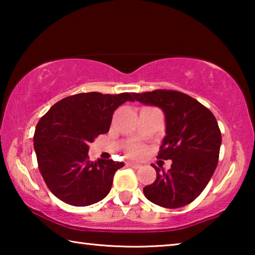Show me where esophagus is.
Segmentation results:
<instances>
[{"mask_svg": "<svg viewBox=\"0 0 255 255\" xmlns=\"http://www.w3.org/2000/svg\"><path fill=\"white\" fill-rule=\"evenodd\" d=\"M127 166H130V167H132V169H139V167H140L141 165H140V164H137V163L128 162V163H127Z\"/></svg>", "mask_w": 255, "mask_h": 255, "instance_id": "obj_1", "label": "esophagus"}]
</instances>
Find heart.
Returning <instances> with one entry per match:
<instances>
[{"instance_id":"heart-1","label":"heart","mask_w":255,"mask_h":255,"mask_svg":"<svg viewBox=\"0 0 255 255\" xmlns=\"http://www.w3.org/2000/svg\"><path fill=\"white\" fill-rule=\"evenodd\" d=\"M146 153V147L143 144H131L130 146H128L127 148V155L131 157H140Z\"/></svg>"}]
</instances>
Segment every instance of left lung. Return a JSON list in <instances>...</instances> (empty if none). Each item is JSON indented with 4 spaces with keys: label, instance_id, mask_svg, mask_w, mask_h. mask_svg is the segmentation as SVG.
<instances>
[{
    "label": "left lung",
    "instance_id": "obj_1",
    "mask_svg": "<svg viewBox=\"0 0 255 255\" xmlns=\"http://www.w3.org/2000/svg\"><path fill=\"white\" fill-rule=\"evenodd\" d=\"M137 101L159 107L165 114L166 136L157 158L172 159L169 172L156 171V180L143 189L145 197L164 208L187 206L204 191L219 157L222 132L208 108L174 90L133 93Z\"/></svg>",
    "mask_w": 255,
    "mask_h": 255
}]
</instances>
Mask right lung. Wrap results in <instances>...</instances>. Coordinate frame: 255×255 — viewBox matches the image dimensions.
<instances>
[{
  "instance_id": "add662e5",
  "label": "right lung",
  "mask_w": 255,
  "mask_h": 255,
  "mask_svg": "<svg viewBox=\"0 0 255 255\" xmlns=\"http://www.w3.org/2000/svg\"><path fill=\"white\" fill-rule=\"evenodd\" d=\"M133 93H79L64 98L42 116L36 126L33 146L38 167L53 195L65 204H97L110 192L123 162L88 155L90 143L109 131L112 115Z\"/></svg>"
}]
</instances>
